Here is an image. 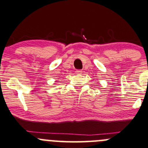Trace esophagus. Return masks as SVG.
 <instances>
[{
  "mask_svg": "<svg viewBox=\"0 0 148 148\" xmlns=\"http://www.w3.org/2000/svg\"><path fill=\"white\" fill-rule=\"evenodd\" d=\"M75 73L77 74H82V71L81 69H77V70H76V71H75Z\"/></svg>",
  "mask_w": 148,
  "mask_h": 148,
  "instance_id": "34e87169",
  "label": "esophagus"
}]
</instances>
